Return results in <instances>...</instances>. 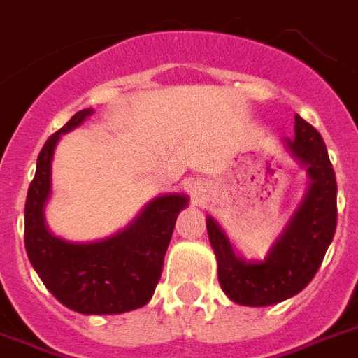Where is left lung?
<instances>
[{"mask_svg":"<svg viewBox=\"0 0 358 358\" xmlns=\"http://www.w3.org/2000/svg\"><path fill=\"white\" fill-rule=\"evenodd\" d=\"M289 156L306 169L310 185L286 229L260 262L238 256L212 217L208 236L217 256L219 284L243 306H269L297 295L322 266L336 230V176L327 148L314 126L295 115V137L284 139Z\"/></svg>","mask_w":358,"mask_h":358,"instance_id":"obj_1","label":"left lung"}]
</instances>
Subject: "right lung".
<instances>
[{
    "mask_svg": "<svg viewBox=\"0 0 358 358\" xmlns=\"http://www.w3.org/2000/svg\"><path fill=\"white\" fill-rule=\"evenodd\" d=\"M94 113L83 109L46 141L25 199V250L53 297L80 314H122L145 306L154 295L178 213L189 199L156 196L137 217L106 239L74 243L53 236L44 221L52 193V157L61 135Z\"/></svg>",
    "mask_w": 358,
    "mask_h": 358,
    "instance_id": "1",
    "label": "right lung"
}]
</instances>
